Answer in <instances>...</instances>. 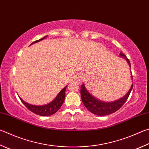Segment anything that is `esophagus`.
Segmentation results:
<instances>
[{"instance_id": "obj_1", "label": "esophagus", "mask_w": 149, "mask_h": 149, "mask_svg": "<svg viewBox=\"0 0 149 149\" xmlns=\"http://www.w3.org/2000/svg\"><path fill=\"white\" fill-rule=\"evenodd\" d=\"M75 79H76L78 82L82 83V81H83V79H84V77H83V74H77L76 75V77H75Z\"/></svg>"}]
</instances>
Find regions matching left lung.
Instances as JSON below:
<instances>
[{
    "instance_id": "obj_1",
    "label": "left lung",
    "mask_w": 149,
    "mask_h": 149,
    "mask_svg": "<svg viewBox=\"0 0 149 149\" xmlns=\"http://www.w3.org/2000/svg\"><path fill=\"white\" fill-rule=\"evenodd\" d=\"M120 56L125 59L127 63H128L130 68H131L130 61L127 58L126 55L122 53L121 51L120 53ZM131 78L132 79V73ZM132 88H133V84L131 85L130 88V90L126 93V95L122 97L121 98L117 100L114 102H106L100 100L96 97L92 95L86 89L85 84H83L81 86V96L82 102L84 105L89 111L98 116H105L112 114V113L116 112L117 110L119 109L127 100Z\"/></svg>"
}]
</instances>
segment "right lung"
<instances>
[{"label": "right lung", "mask_w": 149, "mask_h": 149, "mask_svg": "<svg viewBox=\"0 0 149 149\" xmlns=\"http://www.w3.org/2000/svg\"><path fill=\"white\" fill-rule=\"evenodd\" d=\"M47 36H45L41 39L36 40V41H34V42H32L31 45L34 44L35 43H37L40 41H42V40L45 38ZM67 86H66L64 88L62 89V90L60 91V93L57 94V96L55 97V98L54 99L52 102H51L50 103H49V104H45V105H32L23 100V99H21L19 96V98H20L21 101L22 102L23 104L25 105L30 111H31L32 112H33L34 113H35V114L38 115L40 116H50L55 114V113L59 109H60L61 105H63V102L64 101V98H65V94H66L65 91L66 90Z\"/></svg>", "instance_id": "obj_1"}]
</instances>
